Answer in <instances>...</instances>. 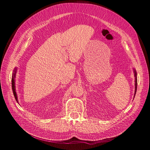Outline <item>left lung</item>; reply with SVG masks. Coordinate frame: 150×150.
<instances>
[{
    "mask_svg": "<svg viewBox=\"0 0 150 150\" xmlns=\"http://www.w3.org/2000/svg\"><path fill=\"white\" fill-rule=\"evenodd\" d=\"M134 76H135V93H134V97L136 94V91H137V72L136 70L134 69Z\"/></svg>",
    "mask_w": 150,
    "mask_h": 150,
    "instance_id": "1",
    "label": "left lung"
}]
</instances>
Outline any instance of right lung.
I'll return each instance as SVG.
<instances>
[{
    "label": "right lung",
    "instance_id": "obj_1",
    "mask_svg": "<svg viewBox=\"0 0 150 150\" xmlns=\"http://www.w3.org/2000/svg\"><path fill=\"white\" fill-rule=\"evenodd\" d=\"M17 71V69L15 68L13 70V73L12 74V77H11V86H12V90H13V93L15 98L17 102H18V97H17V94L16 93V89H15V78H16V73Z\"/></svg>",
    "mask_w": 150,
    "mask_h": 150
}]
</instances>
